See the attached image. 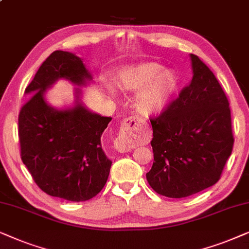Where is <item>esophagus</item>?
<instances>
[{
	"label": "esophagus",
	"mask_w": 249,
	"mask_h": 249,
	"mask_svg": "<svg viewBox=\"0 0 249 249\" xmlns=\"http://www.w3.org/2000/svg\"><path fill=\"white\" fill-rule=\"evenodd\" d=\"M123 125H124L125 128H126V132H124V135H123L122 138L117 139V140L115 141V149L119 152H127L130 150V145H128L126 139H128V134H131V132L128 128H133L134 126H137L138 125V118L135 117H128L124 121L123 123Z\"/></svg>",
	"instance_id": "esophagus-1"
}]
</instances>
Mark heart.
Listing matches in <instances>:
<instances>
[{"label": "heart", "instance_id": "1", "mask_svg": "<svg viewBox=\"0 0 249 249\" xmlns=\"http://www.w3.org/2000/svg\"><path fill=\"white\" fill-rule=\"evenodd\" d=\"M118 83L124 91H139L133 105L135 110L144 117L160 115L166 110L178 88L177 74L157 62L126 66L119 72ZM109 91L112 92L111 89Z\"/></svg>", "mask_w": 249, "mask_h": 249}]
</instances>
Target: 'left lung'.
Wrapping results in <instances>:
<instances>
[{
  "label": "left lung",
  "instance_id": "8db88e82",
  "mask_svg": "<svg viewBox=\"0 0 249 249\" xmlns=\"http://www.w3.org/2000/svg\"><path fill=\"white\" fill-rule=\"evenodd\" d=\"M192 79L152 126L154 164L145 174L161 196L184 198L212 187L233 147L231 112L220 83L190 54Z\"/></svg>",
  "mask_w": 249,
  "mask_h": 249
}]
</instances>
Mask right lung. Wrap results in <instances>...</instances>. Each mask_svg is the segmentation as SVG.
<instances>
[{
    "label": "right lung",
    "mask_w": 249,
    "mask_h": 249,
    "mask_svg": "<svg viewBox=\"0 0 249 249\" xmlns=\"http://www.w3.org/2000/svg\"><path fill=\"white\" fill-rule=\"evenodd\" d=\"M59 79L73 85L71 107H52L45 92ZM92 82L83 59L67 51L52 52L26 88L31 95L19 114L22 163L36 184L52 197L85 201L97 196L108 180L112 161L105 154L101 135L111 117L86 108L81 86Z\"/></svg>",
    "instance_id": "right-lung-1"
}]
</instances>
